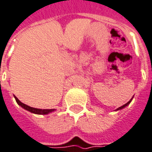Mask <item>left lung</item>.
<instances>
[{"instance_id":"8db88e82","label":"left lung","mask_w":152,"mask_h":152,"mask_svg":"<svg viewBox=\"0 0 152 152\" xmlns=\"http://www.w3.org/2000/svg\"><path fill=\"white\" fill-rule=\"evenodd\" d=\"M131 100H132V99H130V100H129V102H128V103H126V104H124V105H122V107H118V108H117V110H121V109H122V108H124L125 107H126V106H127V105H128V104H129V103H130V102H131Z\"/></svg>"}]
</instances>
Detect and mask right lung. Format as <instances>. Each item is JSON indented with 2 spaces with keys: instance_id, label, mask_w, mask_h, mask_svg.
Segmentation results:
<instances>
[{
  "instance_id": "1",
  "label": "right lung",
  "mask_w": 152,
  "mask_h": 152,
  "mask_svg": "<svg viewBox=\"0 0 152 152\" xmlns=\"http://www.w3.org/2000/svg\"><path fill=\"white\" fill-rule=\"evenodd\" d=\"M15 99L16 100L17 104H19V105H20L22 107H23V108L26 109V110H29V111H30L31 113H34V114H37V115H47L48 113L52 112V111L54 110V109H43V110H42V109H37L34 108V107H31L28 106L26 104H23V103H22V102L19 101L16 96H15Z\"/></svg>"
}]
</instances>
